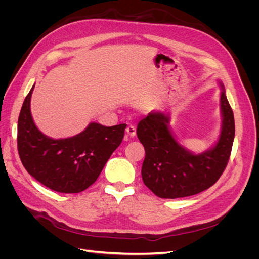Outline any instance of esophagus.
I'll list each match as a JSON object with an SVG mask.
<instances>
[{
	"label": "esophagus",
	"instance_id": "obj_1",
	"mask_svg": "<svg viewBox=\"0 0 259 259\" xmlns=\"http://www.w3.org/2000/svg\"><path fill=\"white\" fill-rule=\"evenodd\" d=\"M126 134L130 137H134L136 135V128L135 126H133V125H128L126 127Z\"/></svg>",
	"mask_w": 259,
	"mask_h": 259
}]
</instances>
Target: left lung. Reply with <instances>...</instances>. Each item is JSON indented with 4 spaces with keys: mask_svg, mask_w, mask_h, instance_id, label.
I'll return each mask as SVG.
<instances>
[{
    "mask_svg": "<svg viewBox=\"0 0 259 259\" xmlns=\"http://www.w3.org/2000/svg\"><path fill=\"white\" fill-rule=\"evenodd\" d=\"M221 95L222 132L209 150L194 154L180 145L169 130V115L150 112L137 125V137L145 147L142 167L144 184L162 199L200 193L213 186L228 164L234 139V116L226 97Z\"/></svg>",
    "mask_w": 259,
    "mask_h": 259,
    "instance_id": "8db88e82",
    "label": "left lung"
}]
</instances>
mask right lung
<instances>
[{"label":"right lung","mask_w":259,"mask_h":259,"mask_svg":"<svg viewBox=\"0 0 259 259\" xmlns=\"http://www.w3.org/2000/svg\"><path fill=\"white\" fill-rule=\"evenodd\" d=\"M34 85L18 117L17 147L28 173L50 189L77 193L96 182L105 164L122 143L126 124L104 126L91 123L82 133L53 139L37 130L30 110Z\"/></svg>","instance_id":"1"}]
</instances>
